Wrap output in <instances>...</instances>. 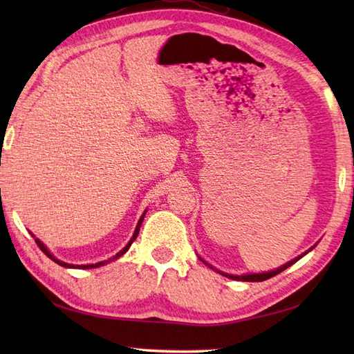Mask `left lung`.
<instances>
[{"instance_id": "1", "label": "left lung", "mask_w": 354, "mask_h": 354, "mask_svg": "<svg viewBox=\"0 0 354 354\" xmlns=\"http://www.w3.org/2000/svg\"><path fill=\"white\" fill-rule=\"evenodd\" d=\"M312 250H313V246L310 248L309 251H312ZM309 251H307V252H309ZM307 252H304L303 255H306ZM303 255H298L297 259H293V260H290L289 263H286V265H283L281 268H277V269H274V270H269V272H263V274H245V275H232V274H225V272H221V270H217V269H216V270H217V272H219V274H222V275H225V277L231 278V280H240V281H265V280H268V278H270V277H275L277 274L283 272L284 269H288L289 266H292L293 263L298 261L299 259L303 257ZM201 260H202V259H201ZM202 261H204V260H202ZM204 263H205V261H204ZM207 265H208V263H207ZM208 266L212 268V269H214L212 265H208Z\"/></svg>"}]
</instances>
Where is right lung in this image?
<instances>
[{"label": "right lung", "mask_w": 354, "mask_h": 354, "mask_svg": "<svg viewBox=\"0 0 354 354\" xmlns=\"http://www.w3.org/2000/svg\"><path fill=\"white\" fill-rule=\"evenodd\" d=\"M146 212H147V209H146ZM146 212L145 213H142L141 214V217H140V221H138V223H137V228H135V231H133V236H132V239L129 240V242H127V245L123 248V250L122 251H120L118 254H115V257L114 259H111V260H115V259H118V257H122V255L127 251V250H129V248H131V245H132V242H133V240L135 239H137V236H138V232H140V227H141V223H142V219H145V214H146ZM35 242L37 243V246H39L41 248V251L45 254V255H47V257L48 259H51L53 261H55V263H57V265H61V266H64V268H80V269H93V268H99V266H103V265H106V263H109L111 260H104V261H99V263H95V265H70V263H65V261H62V260H59V259H56L55 257V255H53L48 250H47V246H45L42 242H41V240L39 239H35Z\"/></svg>", "instance_id": "1"}]
</instances>
